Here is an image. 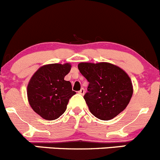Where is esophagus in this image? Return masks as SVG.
<instances>
[{
	"instance_id": "1",
	"label": "esophagus",
	"mask_w": 160,
	"mask_h": 160,
	"mask_svg": "<svg viewBox=\"0 0 160 160\" xmlns=\"http://www.w3.org/2000/svg\"><path fill=\"white\" fill-rule=\"evenodd\" d=\"M78 93L80 94H82V95H83V94H84V93H85V90L83 89V88H81V89H80V91H78Z\"/></svg>"
}]
</instances>
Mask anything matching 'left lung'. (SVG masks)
I'll list each match as a JSON object with an SVG mask.
<instances>
[{
    "label": "left lung",
    "mask_w": 160,
    "mask_h": 160,
    "mask_svg": "<svg viewBox=\"0 0 160 160\" xmlns=\"http://www.w3.org/2000/svg\"><path fill=\"white\" fill-rule=\"evenodd\" d=\"M78 69L89 82L83 98L95 117L109 120L125 109L132 97L133 87L123 69L108 62H81Z\"/></svg>",
    "instance_id": "8db88e82"
}]
</instances>
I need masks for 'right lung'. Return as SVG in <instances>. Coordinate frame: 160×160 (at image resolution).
<instances>
[{
    "label": "right lung",
    "mask_w": 160,
    "mask_h": 160,
    "mask_svg": "<svg viewBox=\"0 0 160 160\" xmlns=\"http://www.w3.org/2000/svg\"><path fill=\"white\" fill-rule=\"evenodd\" d=\"M70 69L69 63L46 65L31 77L27 87L29 103L33 111L44 119H58L66 111L69 99L76 94L70 82L64 80Z\"/></svg>",
    "instance_id": "add662e5"
}]
</instances>
